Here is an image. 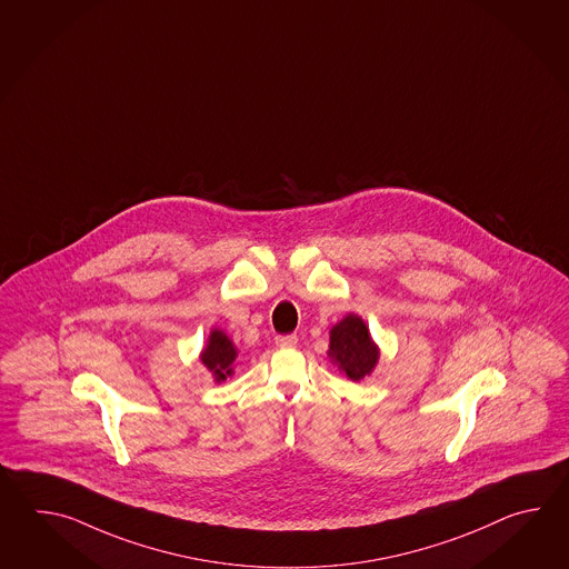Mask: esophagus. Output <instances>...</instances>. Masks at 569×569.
<instances>
[{"label":"esophagus","mask_w":569,"mask_h":569,"mask_svg":"<svg viewBox=\"0 0 569 569\" xmlns=\"http://www.w3.org/2000/svg\"><path fill=\"white\" fill-rule=\"evenodd\" d=\"M277 346L292 348V346H297V336H277Z\"/></svg>","instance_id":"esophagus-1"}]
</instances>
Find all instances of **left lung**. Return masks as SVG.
I'll list each match as a JSON object with an SVG mask.
<instances>
[{
  "mask_svg": "<svg viewBox=\"0 0 569 569\" xmlns=\"http://www.w3.org/2000/svg\"><path fill=\"white\" fill-rule=\"evenodd\" d=\"M329 356L353 382L372 372L378 362V350L370 339L368 327L358 315H348L331 329Z\"/></svg>",
  "mask_w": 569,
  "mask_h": 569,
  "instance_id": "8db88e82",
  "label": "left lung"
}]
</instances>
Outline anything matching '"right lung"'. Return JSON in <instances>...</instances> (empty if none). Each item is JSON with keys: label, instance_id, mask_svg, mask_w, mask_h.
Here are the masks:
<instances>
[{"label": "right lung", "instance_id": "right-lung-1", "mask_svg": "<svg viewBox=\"0 0 569 569\" xmlns=\"http://www.w3.org/2000/svg\"><path fill=\"white\" fill-rule=\"evenodd\" d=\"M201 360L213 372L218 382L219 380H226V376L231 375V362L236 360V348L223 331L216 329L209 338V343L203 350Z\"/></svg>", "mask_w": 569, "mask_h": 569}]
</instances>
